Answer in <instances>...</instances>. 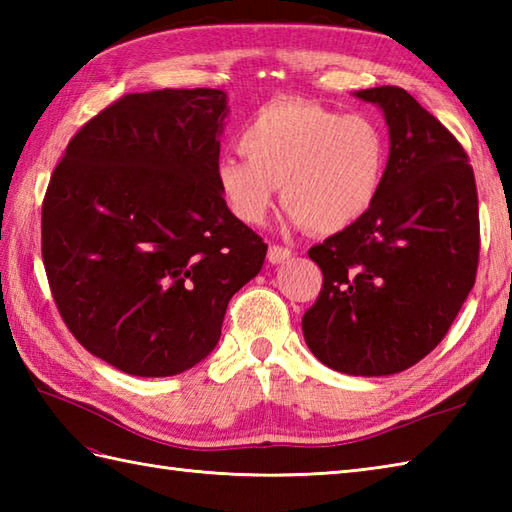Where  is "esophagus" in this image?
<instances>
[{"label":"esophagus","mask_w":512,"mask_h":512,"mask_svg":"<svg viewBox=\"0 0 512 512\" xmlns=\"http://www.w3.org/2000/svg\"><path fill=\"white\" fill-rule=\"evenodd\" d=\"M292 257V250L290 248H284V246H277L273 244L268 248V262L270 264H284L286 259Z\"/></svg>","instance_id":"obj_1"}]
</instances>
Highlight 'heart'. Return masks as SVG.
<instances>
[{"mask_svg":"<svg viewBox=\"0 0 512 512\" xmlns=\"http://www.w3.org/2000/svg\"><path fill=\"white\" fill-rule=\"evenodd\" d=\"M237 145L246 160L224 156L215 180L228 211L250 226L266 222L279 187L297 226L341 233L374 209L389 169V143L376 121L301 99L259 107Z\"/></svg>","mask_w":512,"mask_h":512,"instance_id":"1","label":"heart"}]
</instances>
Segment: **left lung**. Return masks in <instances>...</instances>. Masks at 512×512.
Here are the masks:
<instances>
[{
    "mask_svg": "<svg viewBox=\"0 0 512 512\" xmlns=\"http://www.w3.org/2000/svg\"><path fill=\"white\" fill-rule=\"evenodd\" d=\"M389 125V169L361 222L312 246L323 288L301 321L336 372L389 376L422 361L458 317L480 262V211L464 147L409 92H356Z\"/></svg>",
    "mask_w": 512,
    "mask_h": 512,
    "instance_id": "obj_1",
    "label": "left lung"
}]
</instances>
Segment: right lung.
Returning <instances> with one entry per match:
<instances>
[{
  "instance_id": "right-lung-1",
  "label": "right lung",
  "mask_w": 512,
  "mask_h": 512,
  "mask_svg": "<svg viewBox=\"0 0 512 512\" xmlns=\"http://www.w3.org/2000/svg\"><path fill=\"white\" fill-rule=\"evenodd\" d=\"M222 90L125 94L72 136L41 206V255L61 317L90 354L173 376L220 341L264 239L217 189Z\"/></svg>"
}]
</instances>
